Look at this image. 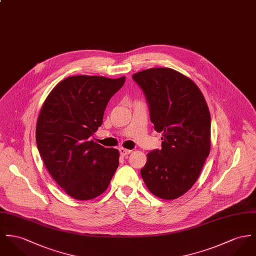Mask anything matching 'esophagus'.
Masks as SVG:
<instances>
[{"instance_id": "obj_1", "label": "esophagus", "mask_w": 256, "mask_h": 256, "mask_svg": "<svg viewBox=\"0 0 256 256\" xmlns=\"http://www.w3.org/2000/svg\"><path fill=\"white\" fill-rule=\"evenodd\" d=\"M130 153H132V150L126 149V148H124V147L120 148V156H126V155H128V154H130Z\"/></svg>"}]
</instances>
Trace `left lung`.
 <instances>
[{
  "label": "left lung",
  "mask_w": 256,
  "mask_h": 256,
  "mask_svg": "<svg viewBox=\"0 0 256 256\" xmlns=\"http://www.w3.org/2000/svg\"><path fill=\"white\" fill-rule=\"evenodd\" d=\"M143 90L150 118L162 132V149L147 154L141 176L149 191L174 200L189 191L210 152V114L200 90L172 68H150L132 75Z\"/></svg>",
  "instance_id": "left-lung-1"
}]
</instances>
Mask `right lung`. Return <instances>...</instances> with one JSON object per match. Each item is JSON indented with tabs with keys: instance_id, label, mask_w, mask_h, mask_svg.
Wrapping results in <instances>:
<instances>
[{
	"instance_id": "1",
	"label": "right lung",
	"mask_w": 256,
	"mask_h": 256,
	"mask_svg": "<svg viewBox=\"0 0 256 256\" xmlns=\"http://www.w3.org/2000/svg\"><path fill=\"white\" fill-rule=\"evenodd\" d=\"M124 80V76L68 77L52 88L40 108L36 126L40 155L70 197L79 200L98 197L118 168V149L90 139L102 124L107 103Z\"/></svg>"
}]
</instances>
